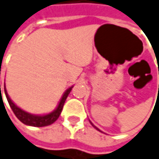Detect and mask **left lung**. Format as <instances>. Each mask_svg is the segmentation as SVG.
<instances>
[{"mask_svg":"<svg viewBox=\"0 0 159 159\" xmlns=\"http://www.w3.org/2000/svg\"><path fill=\"white\" fill-rule=\"evenodd\" d=\"M90 122H91V121H90ZM91 124H92V125H93V123H92V122H91ZM93 126H94V125H93ZM94 127H95V128H96V129H97V130H98V131H100V130H99V129H98V128H97V127H96V126H94Z\"/></svg>","mask_w":159,"mask_h":159,"instance_id":"left-lung-1","label":"left lung"}]
</instances>
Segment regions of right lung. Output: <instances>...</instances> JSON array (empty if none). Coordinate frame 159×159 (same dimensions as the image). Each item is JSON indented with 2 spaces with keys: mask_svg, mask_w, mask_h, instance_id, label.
Here are the masks:
<instances>
[{
  "mask_svg": "<svg viewBox=\"0 0 159 159\" xmlns=\"http://www.w3.org/2000/svg\"><path fill=\"white\" fill-rule=\"evenodd\" d=\"M73 86L72 87H69L63 94L62 98H61V101L58 105V107L56 108V110L46 114V115H33V114H30L26 111L21 110L20 108H18L16 104L11 100V98H9L8 94H7V91H6V88H5V85H4V93H5V96H6V98L8 100V103L12 109V111H14L15 115L17 117V119L22 121L24 124H26V125H29V126H34V127H44V126H48L52 124L54 121H56L58 120V118L60 117L61 115V112L62 111V108H63V105H64V102L68 97V95L70 94L71 90H72ZM0 92H1V84H0Z\"/></svg>",
  "mask_w": 159,
  "mask_h": 159,
  "instance_id": "1",
  "label": "right lung"
}]
</instances>
